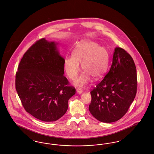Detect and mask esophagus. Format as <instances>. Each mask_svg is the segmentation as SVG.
<instances>
[{"label":"esophagus","mask_w":154,"mask_h":154,"mask_svg":"<svg viewBox=\"0 0 154 154\" xmlns=\"http://www.w3.org/2000/svg\"><path fill=\"white\" fill-rule=\"evenodd\" d=\"M76 92H77V93L78 94H82V93H83V91L80 89V88H78L77 90H76Z\"/></svg>","instance_id":"34e87169"}]
</instances>
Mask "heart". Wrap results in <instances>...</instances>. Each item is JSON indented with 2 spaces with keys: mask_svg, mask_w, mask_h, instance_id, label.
Segmentation results:
<instances>
[{
  "mask_svg": "<svg viewBox=\"0 0 154 154\" xmlns=\"http://www.w3.org/2000/svg\"><path fill=\"white\" fill-rule=\"evenodd\" d=\"M109 63L106 49L93 41H82L74 48L72 56L67 57L64 61V69L68 77L74 79L80 71L79 64L83 72L74 81L75 85L83 87L93 78L98 79L103 74Z\"/></svg>",
  "mask_w": 154,
  "mask_h": 154,
  "instance_id": "b5f03b06",
  "label": "heart"
}]
</instances>
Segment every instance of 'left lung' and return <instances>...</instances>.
I'll return each mask as SVG.
<instances>
[{
  "label": "left lung",
  "instance_id": "obj_1",
  "mask_svg": "<svg viewBox=\"0 0 154 154\" xmlns=\"http://www.w3.org/2000/svg\"><path fill=\"white\" fill-rule=\"evenodd\" d=\"M137 86V72L132 57L124 49L116 47L109 71L90 92V113L103 122L120 120L134 101Z\"/></svg>",
  "mask_w": 154,
  "mask_h": 154
}]
</instances>
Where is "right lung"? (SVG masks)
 <instances>
[{
    "label": "right lung",
    "mask_w": 154,
    "mask_h": 154,
    "mask_svg": "<svg viewBox=\"0 0 154 154\" xmlns=\"http://www.w3.org/2000/svg\"><path fill=\"white\" fill-rule=\"evenodd\" d=\"M56 45L45 38L37 41L23 56L15 76V88L24 109L45 122L64 115L76 91L63 75L64 59Z\"/></svg>",
    "instance_id": "add662e5"
}]
</instances>
